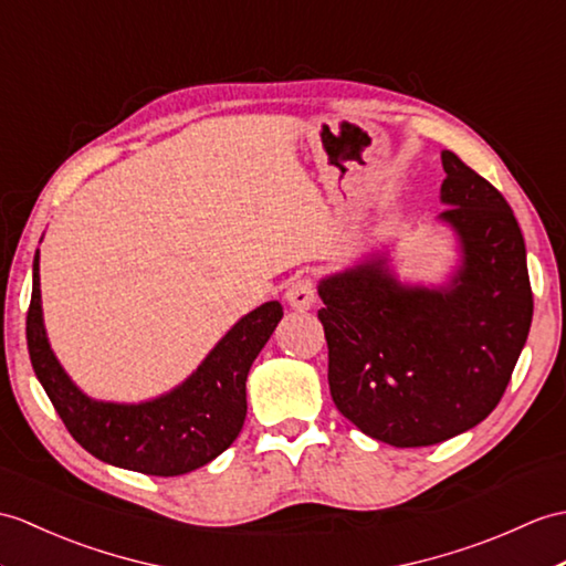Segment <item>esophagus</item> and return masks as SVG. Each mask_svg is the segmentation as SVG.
Masks as SVG:
<instances>
[{
    "label": "esophagus",
    "instance_id": "34e87169",
    "mask_svg": "<svg viewBox=\"0 0 566 566\" xmlns=\"http://www.w3.org/2000/svg\"><path fill=\"white\" fill-rule=\"evenodd\" d=\"M286 301L289 306L296 311H308L315 304V284L311 277H298L286 289Z\"/></svg>",
    "mask_w": 566,
    "mask_h": 566
}]
</instances>
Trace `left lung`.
Returning a JSON list of instances; mask_svg holds the SVG:
<instances>
[{
  "instance_id": "left-lung-1",
  "label": "left lung",
  "mask_w": 566,
  "mask_h": 566,
  "mask_svg": "<svg viewBox=\"0 0 566 566\" xmlns=\"http://www.w3.org/2000/svg\"><path fill=\"white\" fill-rule=\"evenodd\" d=\"M441 164V219L463 253L451 284L400 286L386 258H374L318 286L337 410L398 449L480 424L502 400L533 321L525 243L504 195L453 151Z\"/></svg>"
}]
</instances>
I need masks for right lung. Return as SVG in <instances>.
<instances>
[{
  "label": "right lung",
  "mask_w": 566,
  "mask_h": 566,
  "mask_svg": "<svg viewBox=\"0 0 566 566\" xmlns=\"http://www.w3.org/2000/svg\"><path fill=\"white\" fill-rule=\"evenodd\" d=\"M280 301H268L235 323L186 384L142 405L86 398L52 354L41 311L38 253L25 339L33 371L78 446L98 461L144 475L174 478L214 461L239 437L245 419V378L282 321Z\"/></svg>",
  "instance_id": "right-lung-1"
}]
</instances>
